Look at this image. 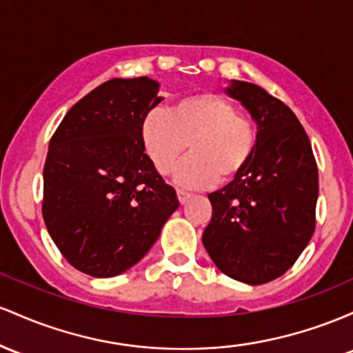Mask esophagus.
Masks as SVG:
<instances>
[{"instance_id":"1","label":"esophagus","mask_w":353,"mask_h":353,"mask_svg":"<svg viewBox=\"0 0 353 353\" xmlns=\"http://www.w3.org/2000/svg\"><path fill=\"white\" fill-rule=\"evenodd\" d=\"M176 196H178V200H180V203L185 205V203H187V201L190 200V198H192V193L183 192V190H178Z\"/></svg>"}]
</instances>
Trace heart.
<instances>
[{
    "instance_id": "b5f03b06",
    "label": "heart",
    "mask_w": 353,
    "mask_h": 353,
    "mask_svg": "<svg viewBox=\"0 0 353 353\" xmlns=\"http://www.w3.org/2000/svg\"><path fill=\"white\" fill-rule=\"evenodd\" d=\"M141 143L160 175H170L188 143L192 155L178 166L175 181L185 188L230 183L245 172L259 145L252 118L216 93L183 98L172 110L153 108L141 121Z\"/></svg>"
}]
</instances>
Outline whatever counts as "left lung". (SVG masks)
Listing matches in <instances>:
<instances>
[{"instance_id": "8db88e82", "label": "left lung", "mask_w": 353, "mask_h": 353, "mask_svg": "<svg viewBox=\"0 0 353 353\" xmlns=\"http://www.w3.org/2000/svg\"><path fill=\"white\" fill-rule=\"evenodd\" d=\"M227 93L256 121L259 145L245 172L208 195L213 212L201 241L225 275L262 285L283 275L314 235L319 170L283 101L247 81H232Z\"/></svg>"}]
</instances>
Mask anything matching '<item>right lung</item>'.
<instances>
[{
  "mask_svg": "<svg viewBox=\"0 0 353 353\" xmlns=\"http://www.w3.org/2000/svg\"><path fill=\"white\" fill-rule=\"evenodd\" d=\"M146 77L114 78L70 108L50 140L43 219L66 262L97 279L140 262L178 208L141 143V121L163 98Z\"/></svg>",
  "mask_w": 353,
  "mask_h": 353,
  "instance_id": "add662e5",
  "label": "right lung"
}]
</instances>
